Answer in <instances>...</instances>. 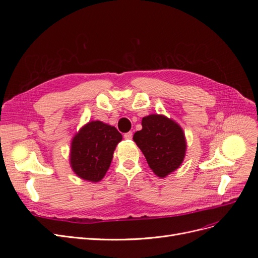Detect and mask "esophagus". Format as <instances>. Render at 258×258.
Returning a JSON list of instances; mask_svg holds the SVG:
<instances>
[{
  "label": "esophagus",
  "instance_id": "34e87169",
  "mask_svg": "<svg viewBox=\"0 0 258 258\" xmlns=\"http://www.w3.org/2000/svg\"><path fill=\"white\" fill-rule=\"evenodd\" d=\"M132 136H134V134H132V132L130 131V132H127V134H124V135H123V138L126 139V140H131V139H132Z\"/></svg>",
  "mask_w": 258,
  "mask_h": 258
}]
</instances>
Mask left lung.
I'll return each instance as SVG.
<instances>
[{"instance_id":"left-lung-1","label":"left lung","mask_w":258,"mask_h":258,"mask_svg":"<svg viewBox=\"0 0 258 258\" xmlns=\"http://www.w3.org/2000/svg\"><path fill=\"white\" fill-rule=\"evenodd\" d=\"M134 141L158 177H167L174 172L185 158L187 143L184 131L175 120L165 115L143 117L142 130L136 132Z\"/></svg>"}]
</instances>
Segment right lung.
Returning a JSON list of instances; mask_svg holds the SVG:
<instances>
[{
  "label": "right lung",
  "instance_id": "add662e5",
  "mask_svg": "<svg viewBox=\"0 0 258 258\" xmlns=\"http://www.w3.org/2000/svg\"><path fill=\"white\" fill-rule=\"evenodd\" d=\"M122 136L111 124L91 120L76 132L71 141L70 165L85 181L97 183L107 172L115 148Z\"/></svg>",
  "mask_w": 258,
  "mask_h": 258
}]
</instances>
